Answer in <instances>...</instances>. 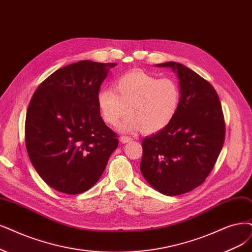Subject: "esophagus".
I'll return each mask as SVG.
<instances>
[{
	"mask_svg": "<svg viewBox=\"0 0 252 252\" xmlns=\"http://www.w3.org/2000/svg\"><path fill=\"white\" fill-rule=\"evenodd\" d=\"M129 141H132V138L131 137H127V136H123L120 138V142L121 143H127Z\"/></svg>",
	"mask_w": 252,
	"mask_h": 252,
	"instance_id": "34e87169",
	"label": "esophagus"
}]
</instances>
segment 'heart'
<instances>
[{"instance_id": "1", "label": "heart", "mask_w": 252, "mask_h": 252, "mask_svg": "<svg viewBox=\"0 0 252 252\" xmlns=\"http://www.w3.org/2000/svg\"><path fill=\"white\" fill-rule=\"evenodd\" d=\"M181 96V88L174 80L133 70L115 81L114 90H99L96 101L107 125L116 126L129 113L132 117L120 126L121 131L140 128L145 134H153L171 123L180 108Z\"/></svg>"}]
</instances>
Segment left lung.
<instances>
[{
  "label": "left lung",
  "instance_id": "left-lung-1",
  "mask_svg": "<svg viewBox=\"0 0 252 252\" xmlns=\"http://www.w3.org/2000/svg\"><path fill=\"white\" fill-rule=\"evenodd\" d=\"M157 66L176 72L181 104L168 126L143 139L140 170L154 189L175 196L206 181L224 143L225 124L219 96L208 81L178 62Z\"/></svg>",
  "mask_w": 252,
  "mask_h": 252
}]
</instances>
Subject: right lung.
Returning a JSON list of instances; mask_svg holds the SVG:
<instances>
[{"label": "right lung", "instance_id": "1", "mask_svg": "<svg viewBox=\"0 0 252 252\" xmlns=\"http://www.w3.org/2000/svg\"><path fill=\"white\" fill-rule=\"evenodd\" d=\"M116 63L83 60L53 72L28 107L26 147L35 170L50 187L80 194L96 184L118 146L96 95Z\"/></svg>", "mask_w": 252, "mask_h": 252}]
</instances>
